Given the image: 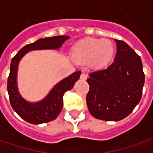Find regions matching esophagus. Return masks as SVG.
<instances>
[{
    "instance_id": "obj_1",
    "label": "esophagus",
    "mask_w": 153,
    "mask_h": 153,
    "mask_svg": "<svg viewBox=\"0 0 153 153\" xmlns=\"http://www.w3.org/2000/svg\"><path fill=\"white\" fill-rule=\"evenodd\" d=\"M80 79H81L82 80H85V79H87V75H86L85 73H82V74H80Z\"/></svg>"
}]
</instances>
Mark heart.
Segmentation results:
<instances>
[{
    "label": "heart",
    "mask_w": 153,
    "mask_h": 153,
    "mask_svg": "<svg viewBox=\"0 0 153 153\" xmlns=\"http://www.w3.org/2000/svg\"><path fill=\"white\" fill-rule=\"evenodd\" d=\"M115 55V46L109 39L87 37L79 41L71 50L74 61L89 63L95 69L106 67Z\"/></svg>",
    "instance_id": "1"
}]
</instances>
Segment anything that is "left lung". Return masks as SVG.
Listing matches in <instances>:
<instances>
[{
    "label": "left lung",
    "mask_w": 153,
    "mask_h": 153,
    "mask_svg": "<svg viewBox=\"0 0 153 153\" xmlns=\"http://www.w3.org/2000/svg\"><path fill=\"white\" fill-rule=\"evenodd\" d=\"M114 62L107 68L92 72L86 79V103L91 116L114 122L129 115L141 99L145 74L141 59L122 40H116Z\"/></svg>",
    "instance_id": "1"
}]
</instances>
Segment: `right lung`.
I'll return each mask as SVG.
<instances>
[{"instance_id":"1","label":"right lung","mask_w":153,"mask_h":153,"mask_svg":"<svg viewBox=\"0 0 153 153\" xmlns=\"http://www.w3.org/2000/svg\"><path fill=\"white\" fill-rule=\"evenodd\" d=\"M68 38L69 37L68 36H56L38 39L34 43L25 45L12 59L10 74L7 79V91L9 100L12 108L25 122L31 124H40L55 120L62 110L64 93L74 87V83L79 79L81 72H75L59 82L50 91V94L43 101L39 103H30L24 100L17 89L18 64L20 59L28 51L59 49Z\"/></svg>"}]
</instances>
